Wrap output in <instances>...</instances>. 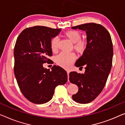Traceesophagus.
<instances>
[{
  "mask_svg": "<svg viewBox=\"0 0 125 125\" xmlns=\"http://www.w3.org/2000/svg\"><path fill=\"white\" fill-rule=\"evenodd\" d=\"M67 76H68V81H69V73H70V72H69L68 71H67Z\"/></svg>",
  "mask_w": 125,
  "mask_h": 125,
  "instance_id": "obj_1",
  "label": "esophagus"
}]
</instances>
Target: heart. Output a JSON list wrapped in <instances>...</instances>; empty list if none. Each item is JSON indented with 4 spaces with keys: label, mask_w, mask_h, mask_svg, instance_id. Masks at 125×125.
<instances>
[{
    "label": "heart",
    "mask_w": 125,
    "mask_h": 125,
    "mask_svg": "<svg viewBox=\"0 0 125 125\" xmlns=\"http://www.w3.org/2000/svg\"><path fill=\"white\" fill-rule=\"evenodd\" d=\"M65 36L71 42L73 43L74 50L78 53H82L86 51L87 44L85 40H82L81 35L79 31L75 30L68 31L65 32ZM59 38L55 36L52 39L51 42V47L53 52L57 51L58 49ZM76 56L74 53H61L57 56L55 61L57 63L63 67H68L75 60Z\"/></svg>",
    "instance_id": "obj_1"
}]
</instances>
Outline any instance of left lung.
<instances>
[{"label": "left lung", "mask_w": 125, "mask_h": 125, "mask_svg": "<svg viewBox=\"0 0 125 125\" xmlns=\"http://www.w3.org/2000/svg\"><path fill=\"white\" fill-rule=\"evenodd\" d=\"M72 29L85 31L87 35L86 51L75 63L77 67H85V73H70V81L79 87L72 99L86 104L97 97L105 86L112 64V42L108 31L100 24L85 23Z\"/></svg>", "instance_id": "obj_1"}]
</instances>
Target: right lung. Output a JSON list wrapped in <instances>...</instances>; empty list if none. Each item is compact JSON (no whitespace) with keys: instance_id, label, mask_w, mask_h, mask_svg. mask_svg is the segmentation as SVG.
Returning <instances> with one entry per match:
<instances>
[{"instance_id":"1","label":"right lung","mask_w":125,"mask_h":125,"mask_svg":"<svg viewBox=\"0 0 125 125\" xmlns=\"http://www.w3.org/2000/svg\"><path fill=\"white\" fill-rule=\"evenodd\" d=\"M61 29L41 26L27 28L20 33L14 48V72L22 94L30 102L44 104L53 97L55 87L67 81L66 71L53 66L52 70L43 67L51 62L52 39Z\"/></svg>"}]
</instances>
